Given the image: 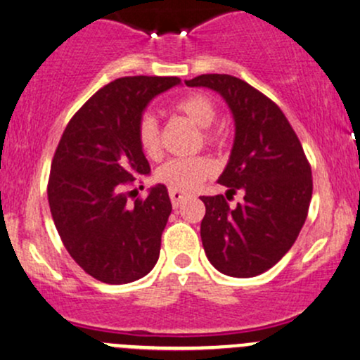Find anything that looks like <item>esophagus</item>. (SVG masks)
Returning a JSON list of instances; mask_svg holds the SVG:
<instances>
[{
  "label": "esophagus",
  "instance_id": "1",
  "mask_svg": "<svg viewBox=\"0 0 360 360\" xmlns=\"http://www.w3.org/2000/svg\"><path fill=\"white\" fill-rule=\"evenodd\" d=\"M169 196H170V202H172V207H174V209H177V207H179L181 203H183L184 200L188 198L186 193H183V191H176V190H170Z\"/></svg>",
  "mask_w": 360,
  "mask_h": 360
}]
</instances>
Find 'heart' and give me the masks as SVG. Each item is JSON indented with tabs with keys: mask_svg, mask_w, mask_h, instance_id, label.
Segmentation results:
<instances>
[{
	"mask_svg": "<svg viewBox=\"0 0 360 360\" xmlns=\"http://www.w3.org/2000/svg\"><path fill=\"white\" fill-rule=\"evenodd\" d=\"M176 112L183 113L190 119L195 126L202 129V139L205 145L219 146L221 145V134L210 129L212 124L217 119V107L214 100L207 94L193 93L181 98L174 103ZM136 138L143 153L148 158H157L162 153V138L160 127L153 113L143 112L136 122ZM214 164L207 157H190V158H172L157 169L155 177L158 183L165 184L170 190L190 191L195 190L200 183L214 174Z\"/></svg>",
	"mask_w": 360,
	"mask_h": 360,
	"instance_id": "1",
	"label": "heart"
}]
</instances>
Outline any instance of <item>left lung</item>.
I'll return each mask as SVG.
<instances>
[{
  "label": "left lung",
  "mask_w": 360,
  "mask_h": 360,
  "mask_svg": "<svg viewBox=\"0 0 360 360\" xmlns=\"http://www.w3.org/2000/svg\"><path fill=\"white\" fill-rule=\"evenodd\" d=\"M186 86L217 91L236 126L229 164L217 181L228 193L202 196L203 250L222 274L253 278L293 247L312 198L310 164L281 108L248 82L203 74ZM236 191L244 193V202L229 207Z\"/></svg>",
  "instance_id": "left-lung-1"
}]
</instances>
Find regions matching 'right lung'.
<instances>
[{"label":"right lung","mask_w":360,"mask_h":360,"mask_svg":"<svg viewBox=\"0 0 360 360\" xmlns=\"http://www.w3.org/2000/svg\"><path fill=\"white\" fill-rule=\"evenodd\" d=\"M179 82L148 75L115 79L74 113L53 155V222L72 259L101 283L136 281L160 255L172 205L164 184L136 198L134 186L150 174L136 122L151 98Z\"/></svg>","instance_id":"right-lung-1"}]
</instances>
